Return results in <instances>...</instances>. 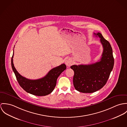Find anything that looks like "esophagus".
Wrapping results in <instances>:
<instances>
[{
	"label": "esophagus",
	"mask_w": 127,
	"mask_h": 127,
	"mask_svg": "<svg viewBox=\"0 0 127 127\" xmlns=\"http://www.w3.org/2000/svg\"><path fill=\"white\" fill-rule=\"evenodd\" d=\"M65 64L68 67H70V65L72 64V61L70 59H67L65 61Z\"/></svg>",
	"instance_id": "obj_1"
}]
</instances>
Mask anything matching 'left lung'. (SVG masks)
<instances>
[{
    "mask_svg": "<svg viewBox=\"0 0 127 127\" xmlns=\"http://www.w3.org/2000/svg\"><path fill=\"white\" fill-rule=\"evenodd\" d=\"M100 38L103 51L100 60L88 65L70 66L74 74L73 83L76 90L83 93H92L106 84L114 65L113 50L111 44L100 32L94 33Z\"/></svg>",
    "mask_w": 127,
    "mask_h": 127,
    "instance_id": "1",
    "label": "left lung"
}]
</instances>
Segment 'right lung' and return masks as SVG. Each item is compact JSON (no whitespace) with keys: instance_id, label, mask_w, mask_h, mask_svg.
<instances>
[{"instance_id":"1","label":"right lung","mask_w":127,"mask_h":127,"mask_svg":"<svg viewBox=\"0 0 127 127\" xmlns=\"http://www.w3.org/2000/svg\"><path fill=\"white\" fill-rule=\"evenodd\" d=\"M13 57L14 54L11 59L12 68L19 84L26 92L36 96H45L51 94L56 86L58 77L66 69V65L62 64L51 70L43 78L31 80L21 75L15 69L13 63Z\"/></svg>"}]
</instances>
